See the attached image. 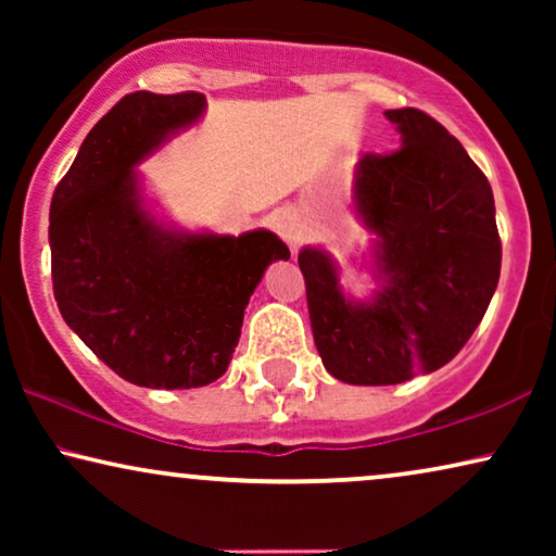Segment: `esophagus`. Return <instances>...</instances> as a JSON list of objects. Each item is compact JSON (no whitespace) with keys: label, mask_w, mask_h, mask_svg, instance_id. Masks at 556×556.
Masks as SVG:
<instances>
[{"label":"esophagus","mask_w":556,"mask_h":556,"mask_svg":"<svg viewBox=\"0 0 556 556\" xmlns=\"http://www.w3.org/2000/svg\"><path fill=\"white\" fill-rule=\"evenodd\" d=\"M276 230L280 238L288 242V248L299 250V245L306 238V223H303L301 215L295 210H280L276 215Z\"/></svg>","instance_id":"esophagus-1"}]
</instances>
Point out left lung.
<instances>
[{
    "instance_id": "1",
    "label": "left lung",
    "mask_w": 556,
    "mask_h": 556,
    "mask_svg": "<svg viewBox=\"0 0 556 556\" xmlns=\"http://www.w3.org/2000/svg\"><path fill=\"white\" fill-rule=\"evenodd\" d=\"M400 131L392 154L354 172V212L369 232V299H352L339 265L306 245L311 329L326 371L346 384H400L430 375L466 346L501 273L496 204L460 141L417 109L384 111Z\"/></svg>"
}]
</instances>
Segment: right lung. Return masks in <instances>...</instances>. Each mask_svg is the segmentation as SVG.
Returning a JSON list of instances; mask_svg holds the SVG:
<instances>
[{
  "instance_id": "right-lung-1",
  "label": "right lung",
  "mask_w": 556,
  "mask_h": 556,
  "mask_svg": "<svg viewBox=\"0 0 556 556\" xmlns=\"http://www.w3.org/2000/svg\"><path fill=\"white\" fill-rule=\"evenodd\" d=\"M204 109L202 93L121 98L90 128L50 204L60 314L118 377L151 390L223 377L265 268L291 257L270 230L187 232L151 215L136 166Z\"/></svg>"
}]
</instances>
